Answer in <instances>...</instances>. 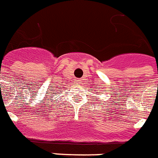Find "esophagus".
Listing matches in <instances>:
<instances>
[{"label":"esophagus","mask_w":158,"mask_h":158,"mask_svg":"<svg viewBox=\"0 0 158 158\" xmlns=\"http://www.w3.org/2000/svg\"><path fill=\"white\" fill-rule=\"evenodd\" d=\"M77 83H81V80H80V79H78V80H77Z\"/></svg>","instance_id":"34e87169"}]
</instances>
